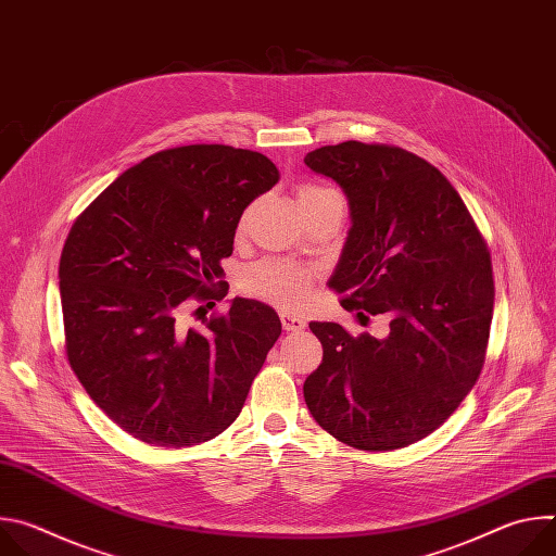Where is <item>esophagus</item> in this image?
<instances>
[{
  "label": "esophagus",
  "instance_id": "esophagus-1",
  "mask_svg": "<svg viewBox=\"0 0 556 556\" xmlns=\"http://www.w3.org/2000/svg\"><path fill=\"white\" fill-rule=\"evenodd\" d=\"M281 326L286 332H301L305 328V321L299 319V316L292 314H281Z\"/></svg>",
  "mask_w": 556,
  "mask_h": 556
}]
</instances>
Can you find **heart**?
I'll list each match as a JSON object with an SVG mask.
<instances>
[{
	"label": "heart",
	"mask_w": 556,
	"mask_h": 556,
	"mask_svg": "<svg viewBox=\"0 0 556 556\" xmlns=\"http://www.w3.org/2000/svg\"><path fill=\"white\" fill-rule=\"evenodd\" d=\"M326 193H334L330 189L303 185L299 189V204L309 202L314 198H321ZM312 279V273L299 264L281 262V260H264L255 266H251L242 277V288L281 309H296L307 294V283Z\"/></svg>",
	"instance_id": "1"
}]
</instances>
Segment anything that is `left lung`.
<instances>
[{"mask_svg":"<svg viewBox=\"0 0 556 556\" xmlns=\"http://www.w3.org/2000/svg\"><path fill=\"white\" fill-rule=\"evenodd\" d=\"M305 165L350 200L330 288L361 321L389 316L384 339L309 324L324 361L303 382L305 405L348 446H409L448 420L484 367L495 301L489 247L444 174L403 147L348 140L309 151Z\"/></svg>","mask_w":556,"mask_h":556,"instance_id":"obj_1","label":"left lung"}]
</instances>
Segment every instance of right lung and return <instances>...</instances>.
<instances>
[{"label":"right lung","mask_w":556,"mask_h":556,"mask_svg":"<svg viewBox=\"0 0 556 556\" xmlns=\"http://www.w3.org/2000/svg\"><path fill=\"white\" fill-rule=\"evenodd\" d=\"M277 180L264 153L185 144L144 157L74 219L59 262L67 363L136 440L193 446L240 416L281 334L277 312L237 296L200 328L182 312L226 296L219 262Z\"/></svg>","instance_id":"add662e5"}]
</instances>
